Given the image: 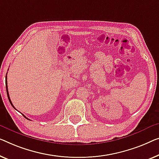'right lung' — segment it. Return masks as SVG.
Here are the masks:
<instances>
[{
  "label": "right lung",
  "mask_w": 159,
  "mask_h": 159,
  "mask_svg": "<svg viewBox=\"0 0 159 159\" xmlns=\"http://www.w3.org/2000/svg\"><path fill=\"white\" fill-rule=\"evenodd\" d=\"M6 92H7V95H8V100H9V101H10V103H11V106H13V107L15 108V107H14L13 106V103H12V102H11V99H10V96H9V93H8V84H7V75H6ZM16 109V108H15ZM23 116H24L25 118H27L23 114ZM27 119H28V118H27Z\"/></svg>",
  "instance_id": "right-lung-1"
}]
</instances>
